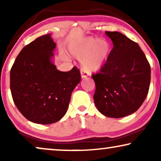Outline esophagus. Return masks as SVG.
<instances>
[{
  "mask_svg": "<svg viewBox=\"0 0 161 161\" xmlns=\"http://www.w3.org/2000/svg\"><path fill=\"white\" fill-rule=\"evenodd\" d=\"M80 75H81V78H87L88 75H88L86 72H85L84 71H83V70H80Z\"/></svg>",
  "mask_w": 161,
  "mask_h": 161,
  "instance_id": "obj_1",
  "label": "esophagus"
}]
</instances>
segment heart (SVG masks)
Returning a JSON list of instances; mask_svg holds the SVG:
<instances>
[{
  "instance_id": "b5f03b06",
  "label": "heart",
  "mask_w": 161,
  "mask_h": 161,
  "mask_svg": "<svg viewBox=\"0 0 161 161\" xmlns=\"http://www.w3.org/2000/svg\"><path fill=\"white\" fill-rule=\"evenodd\" d=\"M70 54L82 58L83 69L89 74L99 71L106 62L110 53V45L105 39L85 37L70 43Z\"/></svg>"
}]
</instances>
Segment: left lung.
<instances>
[{"mask_svg":"<svg viewBox=\"0 0 161 161\" xmlns=\"http://www.w3.org/2000/svg\"><path fill=\"white\" fill-rule=\"evenodd\" d=\"M114 47L102 69L92 75L97 108L108 117L133 114L146 99L151 69L139 45L117 31H105Z\"/></svg>","mask_w":161,"mask_h":161,"instance_id":"1","label":"left lung"}]
</instances>
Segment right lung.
<instances>
[{
	"label": "right lung",
	"mask_w": 161,
	"mask_h": 161,
	"mask_svg": "<svg viewBox=\"0 0 161 161\" xmlns=\"http://www.w3.org/2000/svg\"><path fill=\"white\" fill-rule=\"evenodd\" d=\"M56 44L48 34L24 47L10 71V89L19 112L31 122L48 125L61 119L81 80L74 67L61 72L52 61Z\"/></svg>",
	"instance_id": "add662e5"
}]
</instances>
